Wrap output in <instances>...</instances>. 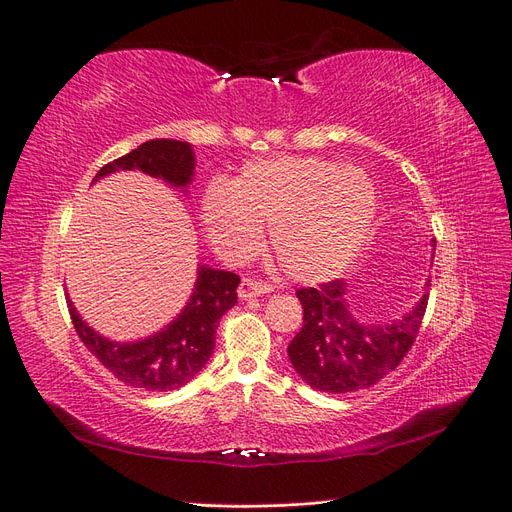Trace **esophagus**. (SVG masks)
<instances>
[{
    "label": "esophagus",
    "instance_id": "obj_1",
    "mask_svg": "<svg viewBox=\"0 0 512 512\" xmlns=\"http://www.w3.org/2000/svg\"><path fill=\"white\" fill-rule=\"evenodd\" d=\"M237 292L241 299H252V297H260V294L271 292V284L262 282V280H254V277H245V280L239 284Z\"/></svg>",
    "mask_w": 512,
    "mask_h": 512
}]
</instances>
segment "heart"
I'll use <instances>...</instances> for the list:
<instances>
[{
  "label": "heart",
  "instance_id": "obj_1",
  "mask_svg": "<svg viewBox=\"0 0 512 512\" xmlns=\"http://www.w3.org/2000/svg\"><path fill=\"white\" fill-rule=\"evenodd\" d=\"M376 218V188L365 170L307 156L247 162L230 183L203 194L209 239L228 258L254 254L262 226L277 262L299 282L331 280L350 267Z\"/></svg>",
  "mask_w": 512,
  "mask_h": 512
}]
</instances>
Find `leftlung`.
Here are the masks:
<instances>
[{
  "mask_svg": "<svg viewBox=\"0 0 512 512\" xmlns=\"http://www.w3.org/2000/svg\"><path fill=\"white\" fill-rule=\"evenodd\" d=\"M346 294L344 280L297 290L303 324L288 356L297 374L322 393L369 389L391 374L412 348L429 299L425 292L404 318L389 324H363L352 316Z\"/></svg>",
  "mask_w": 512,
  "mask_h": 512,
  "instance_id": "1",
  "label": "left lung"
}]
</instances>
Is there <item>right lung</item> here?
I'll use <instances>...</instances> for the list:
<instances>
[{"instance_id":"add662e5","label":"right lung","mask_w":512,"mask_h":512,"mask_svg":"<svg viewBox=\"0 0 512 512\" xmlns=\"http://www.w3.org/2000/svg\"><path fill=\"white\" fill-rule=\"evenodd\" d=\"M194 151L190 143L158 138L147 141L126 156L104 164L94 181L117 170H143L145 175L164 179L173 188H185L194 175ZM241 277L232 271L200 267L196 288L175 322L143 342H111L76 312L68 301V312L76 335L111 374L136 391L166 393L181 389L205 367L215 348V329L220 318L237 303Z\"/></svg>"}]
</instances>
